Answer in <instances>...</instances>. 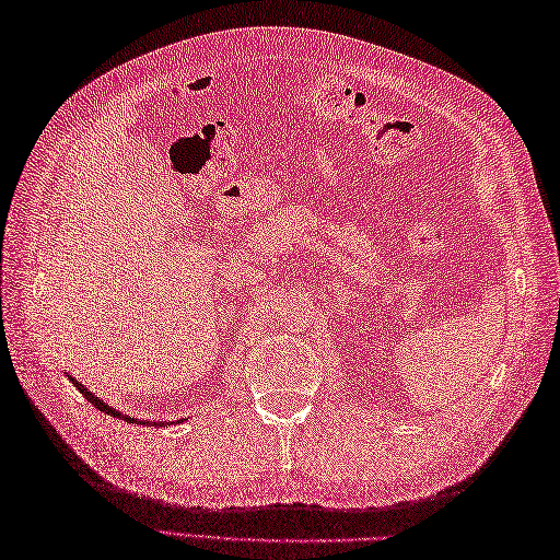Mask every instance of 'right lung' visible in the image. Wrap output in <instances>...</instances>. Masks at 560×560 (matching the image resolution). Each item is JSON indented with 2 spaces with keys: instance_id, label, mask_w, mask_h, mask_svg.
<instances>
[{
  "instance_id": "add662e5",
  "label": "right lung",
  "mask_w": 560,
  "mask_h": 560,
  "mask_svg": "<svg viewBox=\"0 0 560 560\" xmlns=\"http://www.w3.org/2000/svg\"><path fill=\"white\" fill-rule=\"evenodd\" d=\"M73 380V377H71ZM73 385L80 389V394H85V397H88V401L90 404H94V406H97L100 408V411H104V413H112L114 418H120V420H130V422H138V425H142V420H138V418H130V416H122L120 411H116V408H112V406H106L100 397H94V394L92 392H88V387L85 385H80L78 383V380H73ZM159 425H166V422H159Z\"/></svg>"
}]
</instances>
